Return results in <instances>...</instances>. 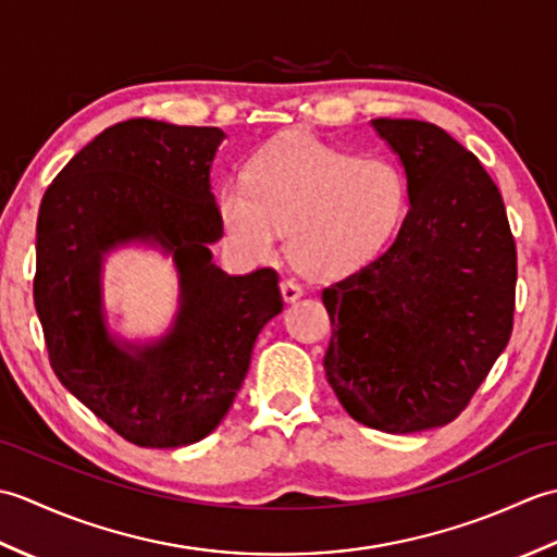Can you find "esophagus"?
<instances>
[{"instance_id": "34e87169", "label": "esophagus", "mask_w": 557, "mask_h": 557, "mask_svg": "<svg viewBox=\"0 0 557 557\" xmlns=\"http://www.w3.org/2000/svg\"><path fill=\"white\" fill-rule=\"evenodd\" d=\"M280 289H282V299H285L287 304H292V301H297V299L304 297L301 285H297V282H294V280H282Z\"/></svg>"}]
</instances>
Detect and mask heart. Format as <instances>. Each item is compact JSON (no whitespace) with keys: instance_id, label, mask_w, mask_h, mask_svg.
I'll list each match as a JSON object with an SVG mask.
<instances>
[{"instance_id":"heart-1","label":"heart","mask_w":557,"mask_h":557,"mask_svg":"<svg viewBox=\"0 0 557 557\" xmlns=\"http://www.w3.org/2000/svg\"><path fill=\"white\" fill-rule=\"evenodd\" d=\"M409 184L395 160L357 158L309 134H287L258 150L244 184L218 194L220 227L234 251L270 263L287 232V253L304 275L342 277L369 265L407 215Z\"/></svg>"}]
</instances>
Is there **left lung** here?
Masks as SVG:
<instances>
[{
  "label": "left lung",
  "mask_w": 557,
  "mask_h": 557,
  "mask_svg": "<svg viewBox=\"0 0 557 557\" xmlns=\"http://www.w3.org/2000/svg\"><path fill=\"white\" fill-rule=\"evenodd\" d=\"M409 184L385 251L323 289L325 375L351 419L385 433L459 417L510 342L517 251L476 156L441 126L371 120Z\"/></svg>",
  "instance_id": "obj_1"
}]
</instances>
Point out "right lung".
Instances as JSON below:
<instances>
[{
    "label": "right lung",
    "mask_w": 557,
    "mask_h": 557,
    "mask_svg": "<svg viewBox=\"0 0 557 557\" xmlns=\"http://www.w3.org/2000/svg\"><path fill=\"white\" fill-rule=\"evenodd\" d=\"M218 126L158 120L104 128L47 186L38 212L35 311L50 363L71 395L140 447L203 441L227 417L256 337L282 311L277 272L227 275L210 170ZM124 245L158 247L177 270L169 333L114 334L103 309V260Z\"/></svg>",
    "instance_id": "right-lung-1"
}]
</instances>
